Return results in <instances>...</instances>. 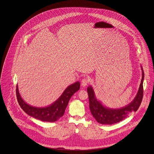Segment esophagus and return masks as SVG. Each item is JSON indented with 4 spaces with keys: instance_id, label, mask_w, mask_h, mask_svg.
Masks as SVG:
<instances>
[{
    "instance_id": "esophagus-1",
    "label": "esophagus",
    "mask_w": 154,
    "mask_h": 154,
    "mask_svg": "<svg viewBox=\"0 0 154 154\" xmlns=\"http://www.w3.org/2000/svg\"><path fill=\"white\" fill-rule=\"evenodd\" d=\"M89 79H88L87 78H85V79H82V81H81V85H82L83 87H85V86H88V85L89 84Z\"/></svg>"
}]
</instances>
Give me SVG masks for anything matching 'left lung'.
<instances>
[{"label":"left lung","instance_id":"left-lung-1","mask_svg":"<svg viewBox=\"0 0 154 154\" xmlns=\"http://www.w3.org/2000/svg\"><path fill=\"white\" fill-rule=\"evenodd\" d=\"M140 68L142 79L138 92L133 100L123 107L111 108L104 106L97 98L93 86L90 85L88 88L90 109L92 115L99 123L106 125L116 124L126 119L131 112L138 110L143 98V82L145 77L142 66H140Z\"/></svg>","mask_w":154,"mask_h":154}]
</instances>
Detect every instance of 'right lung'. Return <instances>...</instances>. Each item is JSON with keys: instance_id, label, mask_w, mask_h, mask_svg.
Wrapping results in <instances>:
<instances>
[{"instance_id": "add662e5", "label": "right lung", "mask_w": 154, "mask_h": 154, "mask_svg": "<svg viewBox=\"0 0 154 154\" xmlns=\"http://www.w3.org/2000/svg\"><path fill=\"white\" fill-rule=\"evenodd\" d=\"M79 88L80 83L77 81L68 86L54 102L43 107L33 106L25 102L19 93L18 85L16 87V95L20 106L28 115L42 121L55 122L64 115L70 98Z\"/></svg>"}]
</instances>
